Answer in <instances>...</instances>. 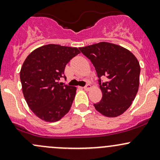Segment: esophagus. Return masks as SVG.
I'll use <instances>...</instances> for the list:
<instances>
[{
  "label": "esophagus",
  "mask_w": 160,
  "mask_h": 160,
  "mask_svg": "<svg viewBox=\"0 0 160 160\" xmlns=\"http://www.w3.org/2000/svg\"><path fill=\"white\" fill-rule=\"evenodd\" d=\"M91 88H92V86H91V85L88 84V85H86L85 87H84V89H85V91H89L91 89Z\"/></svg>",
  "instance_id": "esophagus-1"
}]
</instances>
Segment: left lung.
<instances>
[{
  "instance_id": "8db88e82",
  "label": "left lung",
  "mask_w": 160,
  "mask_h": 160,
  "mask_svg": "<svg viewBox=\"0 0 160 160\" xmlns=\"http://www.w3.org/2000/svg\"><path fill=\"white\" fill-rule=\"evenodd\" d=\"M79 49L91 60L99 78L102 98L94 104L95 109L109 118L122 114L131 105L138 92V60L128 49L111 42H101ZM104 78L103 82L100 78Z\"/></svg>"
}]
</instances>
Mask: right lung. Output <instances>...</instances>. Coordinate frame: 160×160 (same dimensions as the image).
I'll use <instances>...</instances> for the list:
<instances>
[{
    "mask_svg": "<svg viewBox=\"0 0 160 160\" xmlns=\"http://www.w3.org/2000/svg\"><path fill=\"white\" fill-rule=\"evenodd\" d=\"M80 51L75 47L49 44L37 48L20 70L22 91L29 108L42 121H59L69 111L76 88L59 83L67 63Z\"/></svg>",
    "mask_w": 160,
    "mask_h": 160,
    "instance_id": "1",
    "label": "right lung"
}]
</instances>
